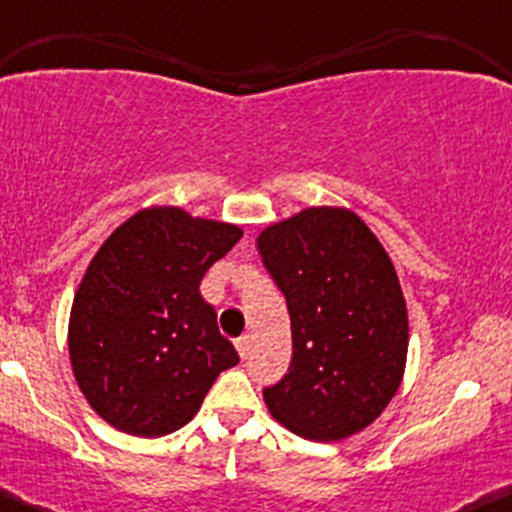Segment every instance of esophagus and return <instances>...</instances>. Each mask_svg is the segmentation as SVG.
Returning a JSON list of instances; mask_svg holds the SVG:
<instances>
[{"label": "esophagus", "mask_w": 512, "mask_h": 512, "mask_svg": "<svg viewBox=\"0 0 512 512\" xmlns=\"http://www.w3.org/2000/svg\"><path fill=\"white\" fill-rule=\"evenodd\" d=\"M236 350H239L241 360H246V357H249V350H251V337L249 335L239 337V340H236Z\"/></svg>", "instance_id": "obj_1"}]
</instances>
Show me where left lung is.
Segmentation results:
<instances>
[{
    "label": "left lung",
    "instance_id": "left-lung-1",
    "mask_svg": "<svg viewBox=\"0 0 512 512\" xmlns=\"http://www.w3.org/2000/svg\"><path fill=\"white\" fill-rule=\"evenodd\" d=\"M291 313L293 357L263 389L273 419L310 441L370 426L399 389L407 303L387 251L347 209L313 207L258 236Z\"/></svg>",
    "mask_w": 512,
    "mask_h": 512
}]
</instances>
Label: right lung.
Returning <instances> with one entry per match:
<instances>
[{
    "mask_svg": "<svg viewBox=\"0 0 512 512\" xmlns=\"http://www.w3.org/2000/svg\"><path fill=\"white\" fill-rule=\"evenodd\" d=\"M241 229L177 207L138 212L93 256L71 308L68 352L88 404L115 429L165 436L202 407L239 352L199 283Z\"/></svg>",
    "mask_w": 512,
    "mask_h": 512,
    "instance_id": "1",
    "label": "right lung"
}]
</instances>
